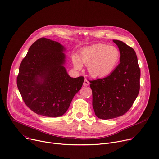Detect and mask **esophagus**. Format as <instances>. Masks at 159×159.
Instances as JSON below:
<instances>
[{
  "label": "esophagus",
  "mask_w": 159,
  "mask_h": 159,
  "mask_svg": "<svg viewBox=\"0 0 159 159\" xmlns=\"http://www.w3.org/2000/svg\"><path fill=\"white\" fill-rule=\"evenodd\" d=\"M83 85L84 86H87V85H89V82L88 81V80L87 79H84V84Z\"/></svg>",
  "instance_id": "34e87169"
}]
</instances>
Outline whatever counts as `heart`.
Listing matches in <instances>:
<instances>
[{
    "label": "heart",
    "instance_id": "1",
    "mask_svg": "<svg viewBox=\"0 0 159 159\" xmlns=\"http://www.w3.org/2000/svg\"><path fill=\"white\" fill-rule=\"evenodd\" d=\"M120 60L119 49L105 44L85 47L80 51L79 56H72L76 70H81L82 64L87 65L89 75L94 78H103L110 75L117 68Z\"/></svg>",
    "mask_w": 159,
    "mask_h": 159
}]
</instances>
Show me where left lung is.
Returning a JSON list of instances; mask_svg holds the SVG:
<instances>
[{"instance_id": "left-lung-1", "label": "left lung", "mask_w": 159, "mask_h": 159, "mask_svg": "<svg viewBox=\"0 0 159 159\" xmlns=\"http://www.w3.org/2000/svg\"><path fill=\"white\" fill-rule=\"evenodd\" d=\"M120 52V63L105 78L89 81L96 117L111 119L124 115L139 91L140 69L134 50L120 40H113Z\"/></svg>"}]
</instances>
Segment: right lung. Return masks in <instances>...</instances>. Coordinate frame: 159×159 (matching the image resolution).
<instances>
[{"label": "right lung", "mask_w": 159, "mask_h": 159, "mask_svg": "<svg viewBox=\"0 0 159 159\" xmlns=\"http://www.w3.org/2000/svg\"><path fill=\"white\" fill-rule=\"evenodd\" d=\"M66 50L60 43L42 37L21 61L18 88L26 106L38 115L62 116L82 88L84 78H72L67 73Z\"/></svg>", "instance_id": "obj_1"}]
</instances>
